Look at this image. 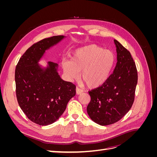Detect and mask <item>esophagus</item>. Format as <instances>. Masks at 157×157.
<instances>
[{"instance_id":"esophagus-1","label":"esophagus","mask_w":157,"mask_h":157,"mask_svg":"<svg viewBox=\"0 0 157 157\" xmlns=\"http://www.w3.org/2000/svg\"><path fill=\"white\" fill-rule=\"evenodd\" d=\"M82 92H83V90H82L80 89V88H78V87L76 88V93H77V95L81 94Z\"/></svg>"}]
</instances>
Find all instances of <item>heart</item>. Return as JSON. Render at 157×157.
Returning <instances> with one entry per match:
<instances>
[{
	"mask_svg": "<svg viewBox=\"0 0 157 157\" xmlns=\"http://www.w3.org/2000/svg\"><path fill=\"white\" fill-rule=\"evenodd\" d=\"M113 53L96 44L76 50L71 60L64 59L62 67L69 79H76L81 71V78L90 88H98L105 83L115 64Z\"/></svg>",
	"mask_w": 157,
	"mask_h": 157,
	"instance_id": "obj_1",
	"label": "heart"
}]
</instances>
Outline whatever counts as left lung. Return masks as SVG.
I'll return each mask as SVG.
<instances>
[{"mask_svg":"<svg viewBox=\"0 0 157 157\" xmlns=\"http://www.w3.org/2000/svg\"><path fill=\"white\" fill-rule=\"evenodd\" d=\"M117 62L113 73L101 86L88 92L91 101L87 113L91 119L101 126L120 121L131 109L137 83L136 63L130 52L114 40Z\"/></svg>","mask_w":157,"mask_h":157,"instance_id":"obj_1","label":"left lung"}]
</instances>
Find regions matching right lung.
<instances>
[{
    "instance_id": "1",
    "label": "right lung",
    "mask_w": 157,
    "mask_h": 157,
    "mask_svg": "<svg viewBox=\"0 0 157 157\" xmlns=\"http://www.w3.org/2000/svg\"><path fill=\"white\" fill-rule=\"evenodd\" d=\"M63 35L47 38L32 45L19 60L15 71L17 102L30 121L41 126L56 122L76 94V86L58 74V65L39 63L46 50L57 44Z\"/></svg>"
}]
</instances>
